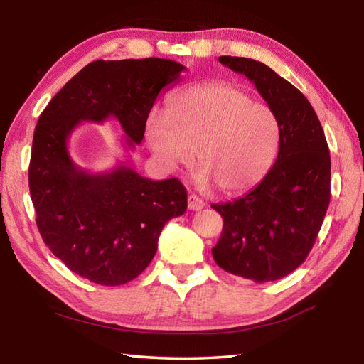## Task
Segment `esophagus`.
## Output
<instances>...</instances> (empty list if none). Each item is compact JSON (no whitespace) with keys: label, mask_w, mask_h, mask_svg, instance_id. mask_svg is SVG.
Listing matches in <instances>:
<instances>
[{"label":"esophagus","mask_w":364,"mask_h":364,"mask_svg":"<svg viewBox=\"0 0 364 364\" xmlns=\"http://www.w3.org/2000/svg\"><path fill=\"white\" fill-rule=\"evenodd\" d=\"M188 208L193 210V212H198V210H203L205 207V203L196 195H190L188 196Z\"/></svg>","instance_id":"34e87169"}]
</instances>
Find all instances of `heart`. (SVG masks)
Segmentation results:
<instances>
[{
	"label": "heart",
	"mask_w": 364,
	"mask_h": 364,
	"mask_svg": "<svg viewBox=\"0 0 364 364\" xmlns=\"http://www.w3.org/2000/svg\"><path fill=\"white\" fill-rule=\"evenodd\" d=\"M146 141L166 171L195 160L204 188L224 195L252 190L268 174L280 141L279 121L264 104L225 80L191 85L173 95L166 114L152 112Z\"/></svg>",
	"instance_id": "heart-1"
}]
</instances>
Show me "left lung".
Wrapping results in <instances>:
<instances>
[{
    "label": "left lung",
    "instance_id": "1",
    "mask_svg": "<svg viewBox=\"0 0 364 364\" xmlns=\"http://www.w3.org/2000/svg\"><path fill=\"white\" fill-rule=\"evenodd\" d=\"M245 75L274 112L280 129L276 164L243 198L213 204L223 233L212 254L233 276L271 282L288 276L311 250L330 203V154L309 100L268 65L221 55Z\"/></svg>",
    "mask_w": 364,
    "mask_h": 364
}]
</instances>
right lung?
Listing matches in <instances>:
<instances>
[{
	"label": "right lung",
	"instance_id": "1",
	"mask_svg": "<svg viewBox=\"0 0 364 364\" xmlns=\"http://www.w3.org/2000/svg\"><path fill=\"white\" fill-rule=\"evenodd\" d=\"M185 67L169 59L95 60L63 85L40 115L29 164V191L40 235L67 268L106 287L146 269L164 225L187 210L177 179L151 181L129 164L88 173L73 161L68 140L82 121L117 118L127 148L140 144L161 88Z\"/></svg>",
	"mask_w": 364,
	"mask_h": 364
}]
</instances>
